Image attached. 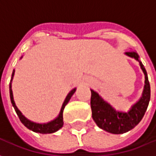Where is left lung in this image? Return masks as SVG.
<instances>
[{"label":"left lung","mask_w":156,"mask_h":156,"mask_svg":"<svg viewBox=\"0 0 156 156\" xmlns=\"http://www.w3.org/2000/svg\"><path fill=\"white\" fill-rule=\"evenodd\" d=\"M126 55L139 61V55L135 51H129ZM140 62L145 75L144 88L142 97L127 113L118 112L99 95L91 89L92 117L98 127L112 134H124L134 129L144 117L151 99V86L148 80L147 73L144 65Z\"/></svg>","instance_id":"obj_1"}]
</instances>
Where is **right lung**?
<instances>
[{
  "mask_svg": "<svg viewBox=\"0 0 156 156\" xmlns=\"http://www.w3.org/2000/svg\"><path fill=\"white\" fill-rule=\"evenodd\" d=\"M14 75V71L12 73V77ZM11 80V82H12ZM75 91H76V88L73 89L69 94L67 96V98L65 99L64 103L62 104V106L61 111H60V114L58 115V117L54 119V120L51 121L49 123H47V124H37V123H34V122H31L30 120H28L27 119H26L22 114L20 112L18 108H16V106L15 105V102L13 100V94H12V83H10V97H11V101H12V104L13 105V107L15 108L16 114L18 115L20 120L22 122V124L25 125L26 127L31 129V130L34 131L36 133H40V134H51V133H54L56 131H58L59 129H61L63 125V120H62V112H63V109H64L65 106L67 105V104L68 103V101L70 100V98L73 96V94H74Z\"/></svg>",
  "mask_w": 156,
  "mask_h": 156,
  "instance_id": "add662e5",
  "label": "right lung"
}]
</instances>
